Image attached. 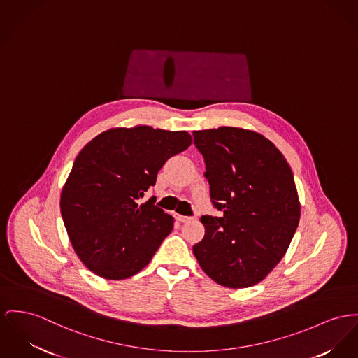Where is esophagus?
<instances>
[{"label": "esophagus", "instance_id": "1", "mask_svg": "<svg viewBox=\"0 0 358 358\" xmlns=\"http://www.w3.org/2000/svg\"><path fill=\"white\" fill-rule=\"evenodd\" d=\"M175 218L179 221V222H187V221H190L191 217L189 215H175Z\"/></svg>", "mask_w": 358, "mask_h": 358}]
</instances>
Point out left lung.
<instances>
[{
	"label": "left lung",
	"instance_id": "left-lung-1",
	"mask_svg": "<svg viewBox=\"0 0 358 358\" xmlns=\"http://www.w3.org/2000/svg\"><path fill=\"white\" fill-rule=\"evenodd\" d=\"M205 160L212 203L205 236L192 247L202 270L220 285L261 282L285 255L300 220L294 178L275 145L255 131L218 127L194 131Z\"/></svg>",
	"mask_w": 358,
	"mask_h": 358
}]
</instances>
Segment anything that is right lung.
<instances>
[{"label": "right lung", "instance_id": "obj_1", "mask_svg": "<svg viewBox=\"0 0 358 358\" xmlns=\"http://www.w3.org/2000/svg\"><path fill=\"white\" fill-rule=\"evenodd\" d=\"M191 145L187 131L111 129L87 143L61 194V215L77 257L106 280H124L150 262L173 217L140 199L169 157Z\"/></svg>", "mask_w": 358, "mask_h": 358}]
</instances>
